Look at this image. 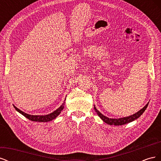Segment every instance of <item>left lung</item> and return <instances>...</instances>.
I'll use <instances>...</instances> for the list:
<instances>
[{
  "instance_id": "obj_1",
  "label": "left lung",
  "mask_w": 161,
  "mask_h": 161,
  "mask_svg": "<svg viewBox=\"0 0 161 161\" xmlns=\"http://www.w3.org/2000/svg\"><path fill=\"white\" fill-rule=\"evenodd\" d=\"M148 103H148L147 105H146L142 109H140L139 111L137 112V113L134 114V115H131L130 116L125 117V118H119V119H111V118H107V117H105L103 114H101L99 111H97L95 107H94V109L97 115L99 116V118L106 124H109V125H124L128 123L131 122L132 121L138 119L139 117L144 113L146 109L147 108Z\"/></svg>"
}]
</instances>
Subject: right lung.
Masks as SVG:
<instances>
[{
	"label": "right lung",
	"mask_w": 161,
	"mask_h": 161,
	"mask_svg": "<svg viewBox=\"0 0 161 161\" xmlns=\"http://www.w3.org/2000/svg\"><path fill=\"white\" fill-rule=\"evenodd\" d=\"M64 103H63L62 105L59 108L57 109L56 111H54L53 112H52V113L48 114V115H29V114L24 113V112H23L20 109H19L17 108H16L15 106H14V108H15V109L18 112H19V113L25 116V118H27V119H30L31 121H40V122H47V121H50L53 120V119H55L56 117L61 113V111H62V109H64Z\"/></svg>",
	"instance_id": "obj_1"
}]
</instances>
